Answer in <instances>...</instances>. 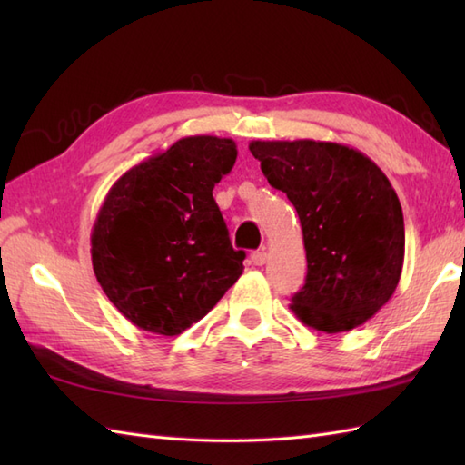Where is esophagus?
I'll list each match as a JSON object with an SVG mask.
<instances>
[{
  "instance_id": "esophagus-1",
  "label": "esophagus",
  "mask_w": 465,
  "mask_h": 465,
  "mask_svg": "<svg viewBox=\"0 0 465 465\" xmlns=\"http://www.w3.org/2000/svg\"><path fill=\"white\" fill-rule=\"evenodd\" d=\"M250 260L253 265H263L265 262H268V253H265L263 250H258V252H252Z\"/></svg>"
}]
</instances>
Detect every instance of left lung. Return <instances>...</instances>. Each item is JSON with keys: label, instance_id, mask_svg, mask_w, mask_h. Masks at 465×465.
<instances>
[{"label": "left lung", "instance_id": "obj_1", "mask_svg": "<svg viewBox=\"0 0 465 465\" xmlns=\"http://www.w3.org/2000/svg\"><path fill=\"white\" fill-rule=\"evenodd\" d=\"M250 152L300 215L308 275L292 312L325 333L368 322L396 292L406 250L388 177L368 155L333 142L258 140Z\"/></svg>", "mask_w": 465, "mask_h": 465}]
</instances>
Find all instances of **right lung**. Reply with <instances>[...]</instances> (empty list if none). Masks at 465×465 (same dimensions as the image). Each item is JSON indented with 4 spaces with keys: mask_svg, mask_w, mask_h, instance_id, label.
Listing matches in <instances>:
<instances>
[{
    "mask_svg": "<svg viewBox=\"0 0 465 465\" xmlns=\"http://www.w3.org/2000/svg\"><path fill=\"white\" fill-rule=\"evenodd\" d=\"M235 142L190 135L117 180L92 230V263L107 298L140 330L177 335L200 322L243 272L213 187Z\"/></svg>",
    "mask_w": 465,
    "mask_h": 465,
    "instance_id": "add662e5",
    "label": "right lung"
}]
</instances>
